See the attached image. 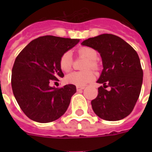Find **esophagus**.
Returning a JSON list of instances; mask_svg holds the SVG:
<instances>
[{
    "mask_svg": "<svg viewBox=\"0 0 152 152\" xmlns=\"http://www.w3.org/2000/svg\"><path fill=\"white\" fill-rule=\"evenodd\" d=\"M84 89V87H80V86H76V90L77 91H82Z\"/></svg>",
    "mask_w": 152,
    "mask_h": 152,
    "instance_id": "1",
    "label": "esophagus"
}]
</instances>
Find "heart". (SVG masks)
<instances>
[{"instance_id": "b5f03b06", "label": "heart", "mask_w": 152, "mask_h": 152, "mask_svg": "<svg viewBox=\"0 0 152 152\" xmlns=\"http://www.w3.org/2000/svg\"><path fill=\"white\" fill-rule=\"evenodd\" d=\"M78 53L88 59V61L84 66L85 69L88 68L94 69H97L98 64L95 61L98 57L96 50L88 46H82L79 48ZM59 65L61 69L64 72H69L71 70L72 67V57L70 51H66L61 56L59 60ZM94 77H95L94 73L91 69H85L83 71H76L69 73L65 77V80L67 83L83 87L86 84L91 83L94 80Z\"/></svg>"}]
</instances>
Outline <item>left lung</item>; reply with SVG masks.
Masks as SVG:
<instances>
[{"mask_svg":"<svg viewBox=\"0 0 152 152\" xmlns=\"http://www.w3.org/2000/svg\"><path fill=\"white\" fill-rule=\"evenodd\" d=\"M82 45L97 50L102 61L103 69L97 83L103 87L98 88V96L91 101L95 114L106 121H119L129 115L143 83L137 53L120 37L111 34L86 39Z\"/></svg>","mask_w":152,"mask_h":152,"instance_id":"8db88e82","label":"left lung"}]
</instances>
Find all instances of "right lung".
<instances>
[{
  "label": "right lung",
  "instance_id": "right-lung-1",
  "mask_svg": "<svg viewBox=\"0 0 152 152\" xmlns=\"http://www.w3.org/2000/svg\"><path fill=\"white\" fill-rule=\"evenodd\" d=\"M80 39L46 35L34 39L19 53L12 70V88L23 112L31 120L51 122L61 118L69 107L76 86L60 88L50 86L64 74L60 57Z\"/></svg>",
  "mask_w": 152,
  "mask_h": 152
}]
</instances>
